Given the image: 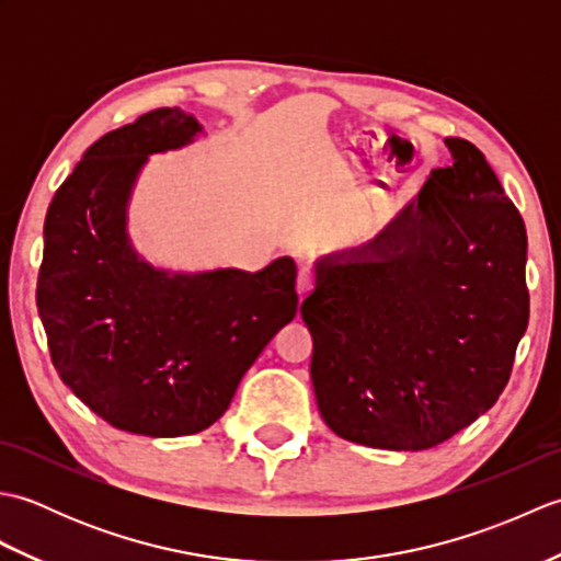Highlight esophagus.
Instances as JSON below:
<instances>
[{"mask_svg": "<svg viewBox=\"0 0 561 561\" xmlns=\"http://www.w3.org/2000/svg\"><path fill=\"white\" fill-rule=\"evenodd\" d=\"M313 272L308 270V267H301L299 270V277H296V294H299V299L304 301L308 294L313 291Z\"/></svg>", "mask_w": 561, "mask_h": 561, "instance_id": "esophagus-1", "label": "esophagus"}]
</instances>
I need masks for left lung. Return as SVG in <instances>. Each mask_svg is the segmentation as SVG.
I'll return each mask as SVG.
<instances>
[{
  "label": "left lung",
  "instance_id": "obj_1",
  "mask_svg": "<svg viewBox=\"0 0 561 561\" xmlns=\"http://www.w3.org/2000/svg\"><path fill=\"white\" fill-rule=\"evenodd\" d=\"M446 147L374 238L313 262V392L352 444H444L502 396L528 328L526 224L478 147Z\"/></svg>",
  "mask_w": 561,
  "mask_h": 561
}]
</instances>
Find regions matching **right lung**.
I'll list each match as a JSON object with an SVG mask.
<instances>
[{"label":"right lung","instance_id":"obj_1","mask_svg":"<svg viewBox=\"0 0 561 561\" xmlns=\"http://www.w3.org/2000/svg\"><path fill=\"white\" fill-rule=\"evenodd\" d=\"M205 127L159 108L91 145L45 217L38 316L59 378L123 432L185 436L211 426L260 352L299 308L291 257L257 272L171 270L141 255L129 202L153 153Z\"/></svg>","mask_w":561,"mask_h":561}]
</instances>
